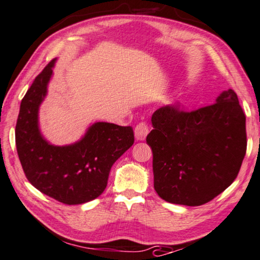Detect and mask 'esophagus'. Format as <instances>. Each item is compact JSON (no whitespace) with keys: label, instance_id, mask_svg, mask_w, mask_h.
I'll list each match as a JSON object with an SVG mask.
<instances>
[{"label":"esophagus","instance_id":"34e87169","mask_svg":"<svg viewBox=\"0 0 260 260\" xmlns=\"http://www.w3.org/2000/svg\"><path fill=\"white\" fill-rule=\"evenodd\" d=\"M149 133V127L146 122H140L139 125H137L134 129V135L135 139L139 141H143L147 137V134Z\"/></svg>","mask_w":260,"mask_h":260}]
</instances>
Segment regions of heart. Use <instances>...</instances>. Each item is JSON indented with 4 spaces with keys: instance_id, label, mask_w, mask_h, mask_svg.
<instances>
[{
    "instance_id": "b5f03b06",
    "label": "heart",
    "mask_w": 260,
    "mask_h": 260,
    "mask_svg": "<svg viewBox=\"0 0 260 260\" xmlns=\"http://www.w3.org/2000/svg\"><path fill=\"white\" fill-rule=\"evenodd\" d=\"M181 103H185V100H181Z\"/></svg>"
}]
</instances>
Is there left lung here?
I'll return each instance as SVG.
<instances>
[{
  "label": "left lung",
  "mask_w": 260,
  "mask_h": 260,
  "mask_svg": "<svg viewBox=\"0 0 260 260\" xmlns=\"http://www.w3.org/2000/svg\"><path fill=\"white\" fill-rule=\"evenodd\" d=\"M245 114L234 90L193 112H154L146 141L153 152L154 189L169 203L196 207L235 181L246 153Z\"/></svg>",
  "instance_id": "1"
}]
</instances>
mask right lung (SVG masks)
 Masks as SVG:
<instances>
[{
	"mask_svg": "<svg viewBox=\"0 0 260 260\" xmlns=\"http://www.w3.org/2000/svg\"><path fill=\"white\" fill-rule=\"evenodd\" d=\"M53 59L35 78L22 99L15 129L17 154L26 179L46 196L75 205L96 199L105 190L114 162L131 148V126L96 121L78 141L56 146L40 128V107L53 76Z\"/></svg>",
	"mask_w": 260,
	"mask_h": 260,
	"instance_id": "obj_1",
	"label": "right lung"
}]
</instances>
